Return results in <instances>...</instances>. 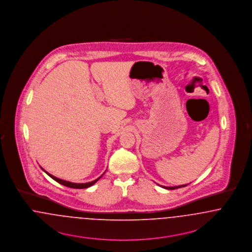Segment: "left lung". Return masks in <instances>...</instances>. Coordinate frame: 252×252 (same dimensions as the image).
Masks as SVG:
<instances>
[{
  "instance_id": "left-lung-1",
  "label": "left lung",
  "mask_w": 252,
  "mask_h": 252,
  "mask_svg": "<svg viewBox=\"0 0 252 252\" xmlns=\"http://www.w3.org/2000/svg\"><path fill=\"white\" fill-rule=\"evenodd\" d=\"M188 186V185H184V186H171V187H169V186H162L163 188L164 189H170V190H173V189H176V188H180V187H185V186Z\"/></svg>"
}]
</instances>
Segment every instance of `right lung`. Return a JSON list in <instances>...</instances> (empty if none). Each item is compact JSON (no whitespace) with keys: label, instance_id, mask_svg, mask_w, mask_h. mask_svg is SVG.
Instances as JSON below:
<instances>
[{"label":"right lung","instance_id":"obj_1","mask_svg":"<svg viewBox=\"0 0 252 252\" xmlns=\"http://www.w3.org/2000/svg\"><path fill=\"white\" fill-rule=\"evenodd\" d=\"M41 167V166H40ZM41 169L43 170L44 172L46 173V174H48V175L50 176L52 179H54L55 182H57V183H59L60 185H62V186H67V187H70V188H75V189H83V188H88V187H90L91 186H93L95 183H97L98 180L102 177V175L105 173H103L102 175L99 176L98 178H97L96 180H94V181H92V182H89V183H86V184H75V183H71V182H67V181H65V180H62V179H59V178H56L55 176L52 175V174H50V173H48L46 170H44L43 168L41 167Z\"/></svg>","mask_w":252,"mask_h":252}]
</instances>
